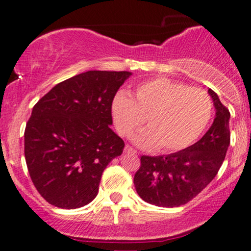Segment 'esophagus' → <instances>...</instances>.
<instances>
[{
  "mask_svg": "<svg viewBox=\"0 0 251 251\" xmlns=\"http://www.w3.org/2000/svg\"><path fill=\"white\" fill-rule=\"evenodd\" d=\"M125 152H128V153H133V154L137 153V151H135L134 149H132L129 145H126L125 146Z\"/></svg>",
  "mask_w": 251,
  "mask_h": 251,
  "instance_id": "34e87169",
  "label": "esophagus"
}]
</instances>
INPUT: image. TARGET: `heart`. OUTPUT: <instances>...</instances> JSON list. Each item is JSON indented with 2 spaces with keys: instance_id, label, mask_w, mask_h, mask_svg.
Instances as JSON below:
<instances>
[{
  "instance_id": "1",
  "label": "heart",
  "mask_w": 251,
  "mask_h": 251,
  "mask_svg": "<svg viewBox=\"0 0 251 251\" xmlns=\"http://www.w3.org/2000/svg\"><path fill=\"white\" fill-rule=\"evenodd\" d=\"M212 101L205 91L188 87L168 77L140 83L134 98L119 92L111 103V116L120 134L126 135L145 122L149 128L132 135L146 149L175 152L192 145L211 119Z\"/></svg>"
}]
</instances>
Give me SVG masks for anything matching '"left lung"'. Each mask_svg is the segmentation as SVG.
I'll list each match as a JSON object with an SVG mask.
<instances>
[{
  "label": "left lung",
  "instance_id": "1",
  "mask_svg": "<svg viewBox=\"0 0 251 251\" xmlns=\"http://www.w3.org/2000/svg\"><path fill=\"white\" fill-rule=\"evenodd\" d=\"M208 93L216 117L197 143L168 155H142L133 179L142 200L163 208L184 205L216 177L230 145V112L212 89Z\"/></svg>",
  "mask_w": 251,
  "mask_h": 251
}]
</instances>
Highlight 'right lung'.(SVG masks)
Masks as SVG:
<instances>
[{
  "mask_svg": "<svg viewBox=\"0 0 251 251\" xmlns=\"http://www.w3.org/2000/svg\"><path fill=\"white\" fill-rule=\"evenodd\" d=\"M131 72L88 71L57 83L33 107L25 157L51 205L77 209L97 197L101 175L125 144L112 131L111 103Z\"/></svg>",
  "mask_w": 251,
  "mask_h": 251,
  "instance_id": "right-lung-1",
  "label": "right lung"
}]
</instances>
